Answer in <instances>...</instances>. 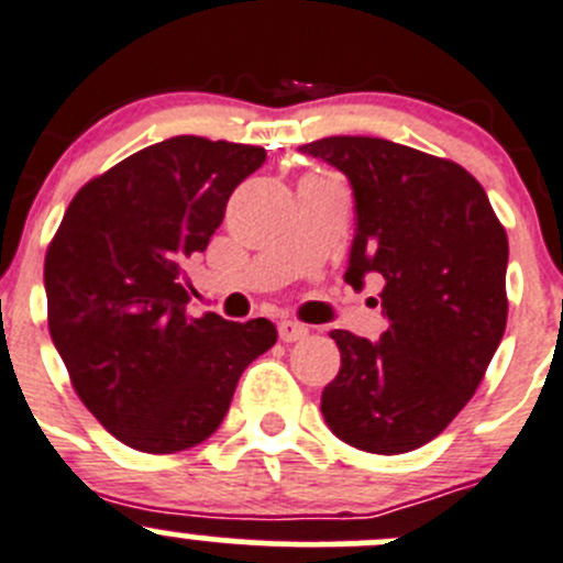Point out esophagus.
I'll return each mask as SVG.
<instances>
[{
    "label": "esophagus",
    "mask_w": 563,
    "mask_h": 563,
    "mask_svg": "<svg viewBox=\"0 0 563 563\" xmlns=\"http://www.w3.org/2000/svg\"><path fill=\"white\" fill-rule=\"evenodd\" d=\"M309 336V328L300 325V322L295 320H282L279 322V339L282 342H300V339Z\"/></svg>",
    "instance_id": "34e87169"
}]
</instances>
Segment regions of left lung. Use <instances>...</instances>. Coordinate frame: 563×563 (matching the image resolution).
I'll return each instance as SVG.
<instances>
[{
    "instance_id": "1",
    "label": "left lung",
    "mask_w": 563,
    "mask_h": 563,
    "mask_svg": "<svg viewBox=\"0 0 563 563\" xmlns=\"http://www.w3.org/2000/svg\"><path fill=\"white\" fill-rule=\"evenodd\" d=\"M300 153L336 166L355 199L344 282H383L380 342L331 331L342 353L322 391L336 438L402 454L441 435L482 383L506 328L509 241L476 177L375 136H328Z\"/></svg>"
}]
</instances>
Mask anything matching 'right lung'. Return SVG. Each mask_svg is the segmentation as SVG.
I'll list each match as a JSON object with an SVG mask.
<instances>
[{"mask_svg":"<svg viewBox=\"0 0 563 563\" xmlns=\"http://www.w3.org/2000/svg\"><path fill=\"white\" fill-rule=\"evenodd\" d=\"M265 164L252 144L172 136L74 197L46 254L48 331L76 394L117 441L150 454L213 435L243 369L276 344L265 317H188L183 265Z\"/></svg>","mask_w":563,"mask_h":563,"instance_id":"right-lung-1","label":"right lung"}]
</instances>
